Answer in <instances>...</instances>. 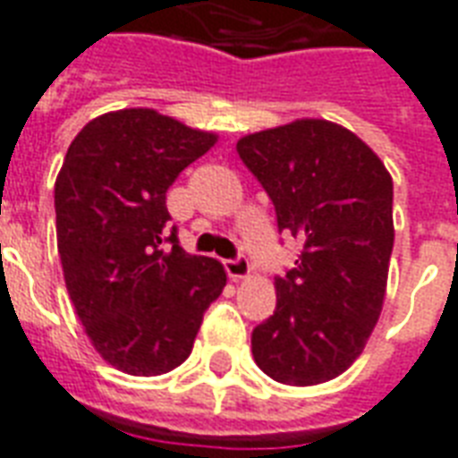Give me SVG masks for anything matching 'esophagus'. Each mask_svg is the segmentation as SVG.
<instances>
[{
    "label": "esophagus",
    "mask_w": 458,
    "mask_h": 458,
    "mask_svg": "<svg viewBox=\"0 0 458 458\" xmlns=\"http://www.w3.org/2000/svg\"><path fill=\"white\" fill-rule=\"evenodd\" d=\"M225 272H228V276H233V279H245L247 274H250V262H247V257L238 255L233 257V259H225Z\"/></svg>",
    "instance_id": "1"
}]
</instances>
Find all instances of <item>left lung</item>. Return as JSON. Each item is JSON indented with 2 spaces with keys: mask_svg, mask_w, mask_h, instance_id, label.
<instances>
[{
  "mask_svg": "<svg viewBox=\"0 0 458 458\" xmlns=\"http://www.w3.org/2000/svg\"><path fill=\"white\" fill-rule=\"evenodd\" d=\"M269 194L279 233L303 242L274 279L276 310L252 330L257 367L286 386L352 367L381 315L393 252V179L357 135L303 118L238 140Z\"/></svg>",
  "mask_w": 458,
  "mask_h": 458,
  "instance_id": "obj_1",
  "label": "left lung"
}]
</instances>
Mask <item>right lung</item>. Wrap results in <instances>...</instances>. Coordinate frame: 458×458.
<instances>
[{
  "mask_svg": "<svg viewBox=\"0 0 458 458\" xmlns=\"http://www.w3.org/2000/svg\"><path fill=\"white\" fill-rule=\"evenodd\" d=\"M216 140L152 108H123L67 148L55 182L67 293L94 350L125 374L179 367L225 286L223 264L179 247L167 211L172 182Z\"/></svg>",
  "mask_w": 458,
  "mask_h": 458,
  "instance_id": "obj_1",
  "label": "right lung"
}]
</instances>
